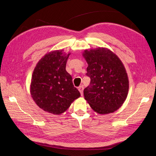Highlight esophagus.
Returning <instances> with one entry per match:
<instances>
[{"label":"esophagus","instance_id":"esophagus-1","mask_svg":"<svg viewBox=\"0 0 156 156\" xmlns=\"http://www.w3.org/2000/svg\"><path fill=\"white\" fill-rule=\"evenodd\" d=\"M78 90H79V92H80L81 95L82 96V95H83V90H84V87H83L82 86H79V87H78Z\"/></svg>","mask_w":156,"mask_h":156}]
</instances>
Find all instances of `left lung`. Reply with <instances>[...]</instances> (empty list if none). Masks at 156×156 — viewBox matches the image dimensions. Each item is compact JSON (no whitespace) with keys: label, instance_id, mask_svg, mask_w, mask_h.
Segmentation results:
<instances>
[{"label":"left lung","instance_id":"8db88e82","mask_svg":"<svg viewBox=\"0 0 156 156\" xmlns=\"http://www.w3.org/2000/svg\"><path fill=\"white\" fill-rule=\"evenodd\" d=\"M83 56L88 64L86 76L90 78V85L84 90L85 100L98 114L117 110L129 90L128 75L121 60L104 48L86 50Z\"/></svg>","mask_w":156,"mask_h":156}]
</instances>
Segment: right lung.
<instances>
[{
    "label": "right lung",
    "mask_w": 156,
    "mask_h": 156,
    "mask_svg": "<svg viewBox=\"0 0 156 156\" xmlns=\"http://www.w3.org/2000/svg\"><path fill=\"white\" fill-rule=\"evenodd\" d=\"M70 54L56 50L40 60L35 67L30 84V94L39 108L44 111L59 115L80 96L75 88L72 78L66 70Z\"/></svg>",
    "instance_id": "obj_1"
}]
</instances>
